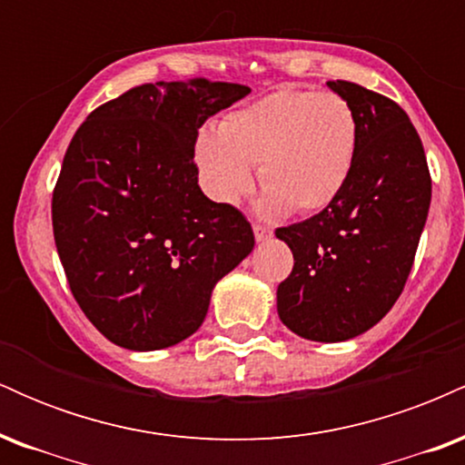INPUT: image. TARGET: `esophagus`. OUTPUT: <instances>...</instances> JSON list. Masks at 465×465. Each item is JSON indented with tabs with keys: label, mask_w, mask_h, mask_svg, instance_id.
<instances>
[{
	"label": "esophagus",
	"mask_w": 465,
	"mask_h": 465,
	"mask_svg": "<svg viewBox=\"0 0 465 465\" xmlns=\"http://www.w3.org/2000/svg\"><path fill=\"white\" fill-rule=\"evenodd\" d=\"M253 233H255V240H258V242H264V240H269L271 236H273L271 227L260 225V223H255V225H253Z\"/></svg>",
	"instance_id": "obj_1"
}]
</instances>
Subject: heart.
Returning <instances> with one entry per match:
<instances>
[{"mask_svg":"<svg viewBox=\"0 0 465 465\" xmlns=\"http://www.w3.org/2000/svg\"><path fill=\"white\" fill-rule=\"evenodd\" d=\"M356 142V115L343 95L280 89L227 114L218 133L201 131L194 157L203 188L218 203L242 199L258 163L262 212H314L343 190Z\"/></svg>","mask_w":465,"mask_h":465,"instance_id":"1","label":"heart"}]
</instances>
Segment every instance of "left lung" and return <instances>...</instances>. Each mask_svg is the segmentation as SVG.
<instances>
[{"mask_svg":"<svg viewBox=\"0 0 465 465\" xmlns=\"http://www.w3.org/2000/svg\"><path fill=\"white\" fill-rule=\"evenodd\" d=\"M328 87L354 109V163L325 210L275 232L295 258L277 286V314L303 339L339 343L381 322L407 284L430 174L418 131L393 100L348 80Z\"/></svg>","mask_w":465,"mask_h":465,"instance_id":"1","label":"left lung"}]
</instances>
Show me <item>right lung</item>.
<instances>
[{
  "label": "right lung",
  "instance_id": "obj_1",
  "mask_svg": "<svg viewBox=\"0 0 465 465\" xmlns=\"http://www.w3.org/2000/svg\"><path fill=\"white\" fill-rule=\"evenodd\" d=\"M249 92L207 78L140 84L69 142L54 242L74 300L111 343L153 351L188 339L216 282L253 251L247 218L203 194L194 163L207 117Z\"/></svg>",
  "mask_w": 465,
  "mask_h": 465
}]
</instances>
